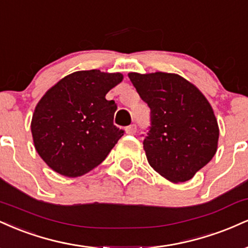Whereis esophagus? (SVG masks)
<instances>
[{"label": "esophagus", "instance_id": "34e87169", "mask_svg": "<svg viewBox=\"0 0 248 248\" xmlns=\"http://www.w3.org/2000/svg\"><path fill=\"white\" fill-rule=\"evenodd\" d=\"M126 133L129 134V135L135 134L136 133V124H130V126L126 127Z\"/></svg>", "mask_w": 248, "mask_h": 248}]
</instances>
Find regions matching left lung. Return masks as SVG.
Masks as SVG:
<instances>
[{"instance_id": "left-lung-1", "label": "left lung", "mask_w": 248, "mask_h": 248, "mask_svg": "<svg viewBox=\"0 0 248 248\" xmlns=\"http://www.w3.org/2000/svg\"><path fill=\"white\" fill-rule=\"evenodd\" d=\"M150 108L143 140L149 164L173 183L191 179L217 152L219 128L211 105L195 85L178 75H128Z\"/></svg>"}]
</instances>
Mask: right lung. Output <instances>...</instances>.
Here are the masks:
<instances>
[{
    "label": "right lung",
    "mask_w": 248,
    "mask_h": 248,
    "mask_svg": "<svg viewBox=\"0 0 248 248\" xmlns=\"http://www.w3.org/2000/svg\"><path fill=\"white\" fill-rule=\"evenodd\" d=\"M121 73L78 71L43 95L31 121L33 143L56 172L78 177L98 167L124 130L113 124L116 104L106 100Z\"/></svg>",
    "instance_id": "add662e5"
}]
</instances>
